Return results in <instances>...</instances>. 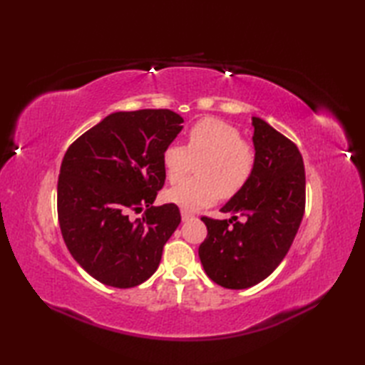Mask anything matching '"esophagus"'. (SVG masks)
I'll return each instance as SVG.
<instances>
[{
    "label": "esophagus",
    "instance_id": "34e87169",
    "mask_svg": "<svg viewBox=\"0 0 365 365\" xmlns=\"http://www.w3.org/2000/svg\"><path fill=\"white\" fill-rule=\"evenodd\" d=\"M192 218H195V215L187 212V210H182V221H190Z\"/></svg>",
    "mask_w": 365,
    "mask_h": 365
}]
</instances>
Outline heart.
I'll use <instances>...</instances> for the list:
<instances>
[{
  "instance_id": "obj_1",
  "label": "heart",
  "mask_w": 365,
  "mask_h": 365,
  "mask_svg": "<svg viewBox=\"0 0 365 365\" xmlns=\"http://www.w3.org/2000/svg\"><path fill=\"white\" fill-rule=\"evenodd\" d=\"M196 163L197 178L180 182L165 192V199L185 210H197L210 205L221 196H235L250 180L255 165L252 145L242 139L240 130L220 119H202L187 135L185 147L168 145L161 155V165L169 182L187 174L191 161Z\"/></svg>"
}]
</instances>
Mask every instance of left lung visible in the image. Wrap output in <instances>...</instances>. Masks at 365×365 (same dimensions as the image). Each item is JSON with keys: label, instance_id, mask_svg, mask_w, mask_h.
I'll return each mask as SVG.
<instances>
[{"label": "left lung", "instance_id": "8db88e82", "mask_svg": "<svg viewBox=\"0 0 365 365\" xmlns=\"http://www.w3.org/2000/svg\"><path fill=\"white\" fill-rule=\"evenodd\" d=\"M255 165L245 187L221 208L230 220L204 216L207 238L199 259L207 276L224 289H250L277 268L304 215V163L289 138L252 118ZM245 221H236L237 215Z\"/></svg>", "mask_w": 365, "mask_h": 365}]
</instances>
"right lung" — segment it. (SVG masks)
Listing matches in <instances>:
<instances>
[{"label": "right lung", "mask_w": 365, "mask_h": 365, "mask_svg": "<svg viewBox=\"0 0 365 365\" xmlns=\"http://www.w3.org/2000/svg\"><path fill=\"white\" fill-rule=\"evenodd\" d=\"M182 122L170 110L113 113L67 149L58 180L61 234L98 282L130 289L157 271L182 220L175 204L152 205L166 178L163 150ZM144 206L143 219L128 218Z\"/></svg>", "instance_id": "obj_1"}]
</instances>
